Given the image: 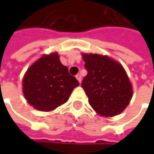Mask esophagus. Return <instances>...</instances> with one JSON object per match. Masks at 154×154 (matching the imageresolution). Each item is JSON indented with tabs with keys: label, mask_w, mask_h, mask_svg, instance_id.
<instances>
[{
	"label": "esophagus",
	"mask_w": 154,
	"mask_h": 154,
	"mask_svg": "<svg viewBox=\"0 0 154 154\" xmlns=\"http://www.w3.org/2000/svg\"><path fill=\"white\" fill-rule=\"evenodd\" d=\"M76 77H77V79L78 80V82H82V76H81V74H77V76H76Z\"/></svg>",
	"instance_id": "esophagus-1"
}]
</instances>
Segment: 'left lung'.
<instances>
[{
  "mask_svg": "<svg viewBox=\"0 0 154 154\" xmlns=\"http://www.w3.org/2000/svg\"><path fill=\"white\" fill-rule=\"evenodd\" d=\"M82 57L87 74L82 87L91 106L105 117L121 113L133 97L132 85L122 65L100 54H82Z\"/></svg>",
  "mask_w": 154,
  "mask_h": 154,
  "instance_id": "8db88e82",
  "label": "left lung"
}]
</instances>
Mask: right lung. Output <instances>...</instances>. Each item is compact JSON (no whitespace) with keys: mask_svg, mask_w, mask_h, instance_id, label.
Segmentation results:
<instances>
[{"mask_svg":"<svg viewBox=\"0 0 154 154\" xmlns=\"http://www.w3.org/2000/svg\"><path fill=\"white\" fill-rule=\"evenodd\" d=\"M79 85L57 53L44 55L32 64L23 78V92L28 103L41 111H51L67 102Z\"/></svg>","mask_w":154,"mask_h":154,"instance_id":"obj_1","label":"right lung"}]
</instances>
